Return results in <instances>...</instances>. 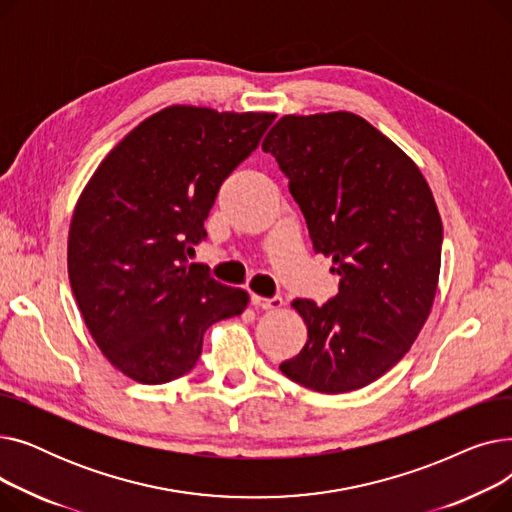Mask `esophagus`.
Masks as SVG:
<instances>
[{
	"mask_svg": "<svg viewBox=\"0 0 512 512\" xmlns=\"http://www.w3.org/2000/svg\"><path fill=\"white\" fill-rule=\"evenodd\" d=\"M251 303L257 307V309H280L284 305V301L280 297H272V299H265V297H259V294H253L251 297Z\"/></svg>",
	"mask_w": 512,
	"mask_h": 512,
	"instance_id": "34e87169",
	"label": "esophagus"
}]
</instances>
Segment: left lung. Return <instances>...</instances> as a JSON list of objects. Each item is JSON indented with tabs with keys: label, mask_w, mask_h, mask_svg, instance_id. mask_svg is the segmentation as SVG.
<instances>
[{
	"label": "left lung",
	"mask_w": 512,
	"mask_h": 512,
	"mask_svg": "<svg viewBox=\"0 0 512 512\" xmlns=\"http://www.w3.org/2000/svg\"><path fill=\"white\" fill-rule=\"evenodd\" d=\"M261 147L286 174L313 251L340 276L328 303L292 301L307 344L280 369L315 392L359 390L409 353L432 311L442 261L434 195L415 161L351 112L282 116Z\"/></svg>",
	"instance_id": "obj_1"
}]
</instances>
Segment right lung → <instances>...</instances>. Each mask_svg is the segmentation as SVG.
Segmentation results:
<instances>
[{
  "instance_id": "1",
  "label": "right lung",
  "mask_w": 512,
  "mask_h": 512,
  "mask_svg": "<svg viewBox=\"0 0 512 512\" xmlns=\"http://www.w3.org/2000/svg\"><path fill=\"white\" fill-rule=\"evenodd\" d=\"M276 114L170 105L105 155L74 207L68 276L103 357L130 380L191 371L203 334L240 315L249 294L188 263L222 182Z\"/></svg>"
}]
</instances>
